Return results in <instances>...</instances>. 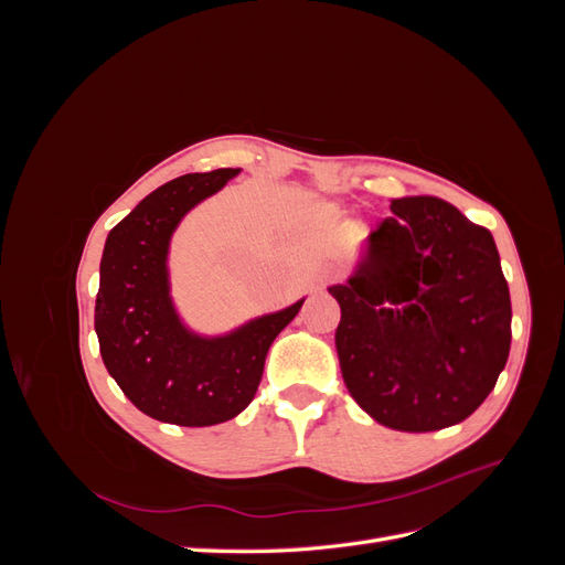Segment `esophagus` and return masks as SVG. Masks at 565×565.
I'll return each mask as SVG.
<instances>
[{
  "instance_id": "esophagus-1",
  "label": "esophagus",
  "mask_w": 565,
  "mask_h": 565,
  "mask_svg": "<svg viewBox=\"0 0 565 565\" xmlns=\"http://www.w3.org/2000/svg\"><path fill=\"white\" fill-rule=\"evenodd\" d=\"M339 278H341V273H339V270H324L322 282H324V285H330V282H337Z\"/></svg>"
}]
</instances>
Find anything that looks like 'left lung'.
<instances>
[{
	"instance_id": "1",
	"label": "left lung",
	"mask_w": 565,
	"mask_h": 565,
	"mask_svg": "<svg viewBox=\"0 0 565 565\" xmlns=\"http://www.w3.org/2000/svg\"><path fill=\"white\" fill-rule=\"evenodd\" d=\"M361 268L330 287L341 377L370 417L424 434L465 422L498 384L511 299L488 228L450 202L391 200Z\"/></svg>"
}]
</instances>
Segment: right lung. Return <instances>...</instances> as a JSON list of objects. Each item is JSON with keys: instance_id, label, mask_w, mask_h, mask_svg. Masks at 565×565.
<instances>
[{"instance_id": "obj_1", "label": "right lung", "mask_w": 565, "mask_h": 565, "mask_svg": "<svg viewBox=\"0 0 565 565\" xmlns=\"http://www.w3.org/2000/svg\"><path fill=\"white\" fill-rule=\"evenodd\" d=\"M241 169L185 174L160 185L110 231L94 328L110 377L143 415L179 426L228 422L259 388L273 339L301 303L256 318L228 337L202 339L174 313L167 247L181 216Z\"/></svg>"}]
</instances>
